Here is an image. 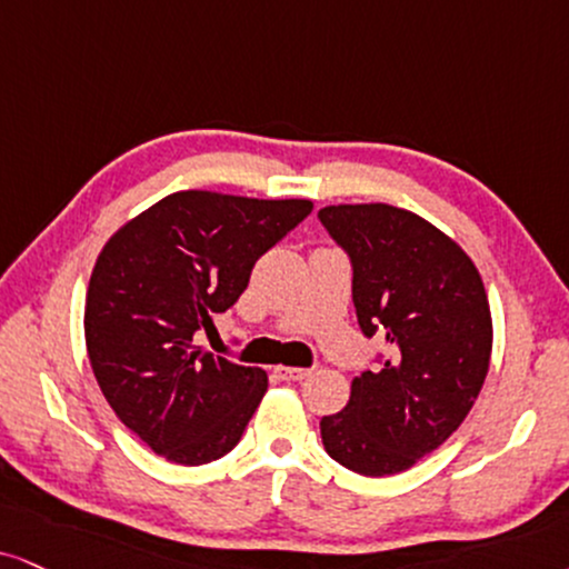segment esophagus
<instances>
[{"label": "esophagus", "instance_id": "1", "mask_svg": "<svg viewBox=\"0 0 569 569\" xmlns=\"http://www.w3.org/2000/svg\"><path fill=\"white\" fill-rule=\"evenodd\" d=\"M311 375V369H300V367H277V377H282L284 382H300Z\"/></svg>", "mask_w": 569, "mask_h": 569}]
</instances>
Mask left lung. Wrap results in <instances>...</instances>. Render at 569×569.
Instances as JSON below:
<instances>
[{"instance_id": "obj_1", "label": "left lung", "mask_w": 569, "mask_h": 569, "mask_svg": "<svg viewBox=\"0 0 569 569\" xmlns=\"http://www.w3.org/2000/svg\"><path fill=\"white\" fill-rule=\"evenodd\" d=\"M319 219L353 266L361 332L390 350L321 419V443L342 467L388 478L443 446L478 401L493 348L486 287L472 258L411 210L327 206Z\"/></svg>"}]
</instances>
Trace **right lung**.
<instances>
[{"mask_svg":"<svg viewBox=\"0 0 569 569\" xmlns=\"http://www.w3.org/2000/svg\"><path fill=\"white\" fill-rule=\"evenodd\" d=\"M313 210L187 189L104 242L83 311L89 363L116 417L173 465L198 467L240 443L269 377L194 346L237 303L266 250Z\"/></svg>","mask_w":569,"mask_h":569,"instance_id":"1","label":"right lung"}]
</instances>
